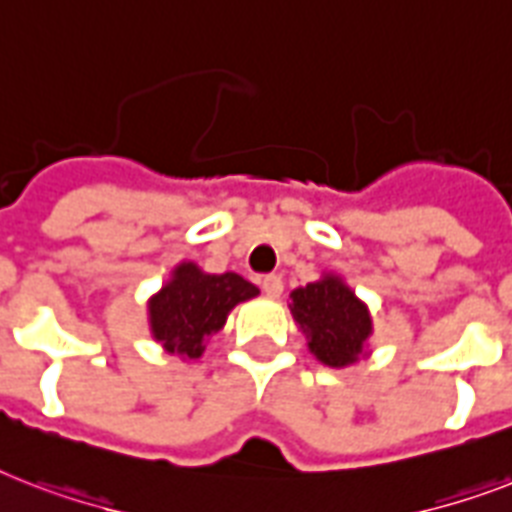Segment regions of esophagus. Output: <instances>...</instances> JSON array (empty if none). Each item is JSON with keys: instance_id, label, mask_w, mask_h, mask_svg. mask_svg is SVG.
<instances>
[{"instance_id": "obj_1", "label": "esophagus", "mask_w": 512, "mask_h": 512, "mask_svg": "<svg viewBox=\"0 0 512 512\" xmlns=\"http://www.w3.org/2000/svg\"><path fill=\"white\" fill-rule=\"evenodd\" d=\"M263 292L268 297H281V292H284V281H281V276L268 273V276L263 279Z\"/></svg>"}]
</instances>
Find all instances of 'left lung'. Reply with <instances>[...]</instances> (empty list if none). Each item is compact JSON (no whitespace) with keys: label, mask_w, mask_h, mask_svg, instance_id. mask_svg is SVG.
<instances>
[{"label":"left lung","mask_w":512,"mask_h":512,"mask_svg":"<svg viewBox=\"0 0 512 512\" xmlns=\"http://www.w3.org/2000/svg\"><path fill=\"white\" fill-rule=\"evenodd\" d=\"M292 316L308 335V348L327 366L353 364L372 332L364 303L340 279L313 281L292 292Z\"/></svg>","instance_id":"1"}]
</instances>
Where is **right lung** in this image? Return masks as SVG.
I'll return each instance as SVG.
<instances>
[{
	"mask_svg": "<svg viewBox=\"0 0 512 512\" xmlns=\"http://www.w3.org/2000/svg\"><path fill=\"white\" fill-rule=\"evenodd\" d=\"M257 295L255 284L239 273H201L193 263L175 268V276L151 300V332L164 348L183 358H199L225 324L236 303Z\"/></svg>",
	"mask_w": 512,
	"mask_h": 512,
	"instance_id": "obj_1",
	"label": "right lung"
}]
</instances>
